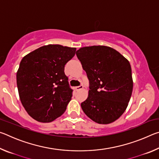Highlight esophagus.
Instances as JSON below:
<instances>
[{
    "label": "esophagus",
    "mask_w": 159,
    "mask_h": 159,
    "mask_svg": "<svg viewBox=\"0 0 159 159\" xmlns=\"http://www.w3.org/2000/svg\"><path fill=\"white\" fill-rule=\"evenodd\" d=\"M83 85L81 84V85H80L77 86V87L75 88V89H76V90H79L83 89Z\"/></svg>",
    "instance_id": "obj_1"
}]
</instances>
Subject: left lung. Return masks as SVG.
I'll return each mask as SVG.
<instances>
[{"label":"left lung","instance_id":"1","mask_svg":"<svg viewBox=\"0 0 159 159\" xmlns=\"http://www.w3.org/2000/svg\"><path fill=\"white\" fill-rule=\"evenodd\" d=\"M76 56L89 80V95L80 104L83 111L99 124L115 121L125 111L133 92L130 63L104 45L81 48Z\"/></svg>","mask_w":159,"mask_h":159}]
</instances>
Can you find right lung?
Wrapping results in <instances>:
<instances>
[{"label":"right lung","instance_id":"1","mask_svg":"<svg viewBox=\"0 0 159 159\" xmlns=\"http://www.w3.org/2000/svg\"><path fill=\"white\" fill-rule=\"evenodd\" d=\"M75 48L44 45L21 60L17 85L21 104L37 121L50 123L66 111L73 90L64 66L75 55Z\"/></svg>","mask_w":159,"mask_h":159}]
</instances>
